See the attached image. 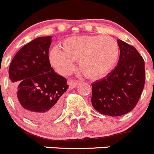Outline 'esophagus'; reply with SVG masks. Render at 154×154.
<instances>
[{
	"label": "esophagus",
	"mask_w": 154,
	"mask_h": 154,
	"mask_svg": "<svg viewBox=\"0 0 154 154\" xmlns=\"http://www.w3.org/2000/svg\"><path fill=\"white\" fill-rule=\"evenodd\" d=\"M79 82L77 80H73V79H71V80H69V87H70L71 88H75V87H77V85H79Z\"/></svg>",
	"instance_id": "1"
}]
</instances>
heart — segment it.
Segmentation results:
<instances>
[{"instance_id": "b5f03b06", "label": "heart", "mask_w": 154, "mask_h": 154, "mask_svg": "<svg viewBox=\"0 0 154 154\" xmlns=\"http://www.w3.org/2000/svg\"><path fill=\"white\" fill-rule=\"evenodd\" d=\"M62 50L54 48L50 51V62L63 73L70 72L74 61L86 77L98 79L112 72L119 60L120 48L112 37L103 36H78L64 39Z\"/></svg>"}]
</instances>
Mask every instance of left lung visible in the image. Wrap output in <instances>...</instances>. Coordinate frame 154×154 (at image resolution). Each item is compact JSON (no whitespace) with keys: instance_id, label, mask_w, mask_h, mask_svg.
I'll return each mask as SVG.
<instances>
[{"instance_id":"8db88e82","label":"left lung","mask_w":154,"mask_h":154,"mask_svg":"<svg viewBox=\"0 0 154 154\" xmlns=\"http://www.w3.org/2000/svg\"><path fill=\"white\" fill-rule=\"evenodd\" d=\"M120 57L107 76L91 84V103L102 115L118 117L132 111L145 82L144 61L135 47L118 39Z\"/></svg>"}]
</instances>
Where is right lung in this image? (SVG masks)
Returning a JSON list of instances; mask_svg holds the SVG:
<instances>
[{
  "mask_svg": "<svg viewBox=\"0 0 154 154\" xmlns=\"http://www.w3.org/2000/svg\"><path fill=\"white\" fill-rule=\"evenodd\" d=\"M51 36H41L24 45L9 67L10 88L21 112L29 119L45 122L55 118L61 96L69 85L51 66L48 50Z\"/></svg>",
  "mask_w": 154,
  "mask_h": 154,
  "instance_id": "right-lung-1",
  "label": "right lung"
}]
</instances>
